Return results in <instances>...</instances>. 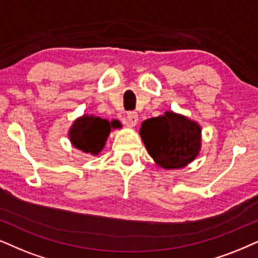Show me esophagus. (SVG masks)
Wrapping results in <instances>:
<instances>
[{
	"label": "esophagus",
	"mask_w": 258,
	"mask_h": 258,
	"mask_svg": "<svg viewBox=\"0 0 258 258\" xmlns=\"http://www.w3.org/2000/svg\"><path fill=\"white\" fill-rule=\"evenodd\" d=\"M126 119H127V123H128L130 126H136L137 125V122H138V113L137 112H128L127 113V116H126Z\"/></svg>",
	"instance_id": "1"
}]
</instances>
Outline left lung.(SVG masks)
I'll list each match as a JSON object with an SVG mask.
<instances>
[{
  "label": "left lung",
  "instance_id": "8db88e82",
  "mask_svg": "<svg viewBox=\"0 0 258 258\" xmlns=\"http://www.w3.org/2000/svg\"><path fill=\"white\" fill-rule=\"evenodd\" d=\"M140 136L150 156L164 169L186 166L201 147V127L172 112L145 120Z\"/></svg>",
  "mask_w": 258,
  "mask_h": 258
}]
</instances>
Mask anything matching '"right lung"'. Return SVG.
Returning <instances> with one entry per match:
<instances>
[{"label": "right lung", "instance_id": "right-lung-1", "mask_svg": "<svg viewBox=\"0 0 258 258\" xmlns=\"http://www.w3.org/2000/svg\"><path fill=\"white\" fill-rule=\"evenodd\" d=\"M118 121L98 118V116H82L72 126L70 138L72 144L84 152L98 154L104 149L105 142L111 132V127H119Z\"/></svg>", "mask_w": 258, "mask_h": 258}]
</instances>
